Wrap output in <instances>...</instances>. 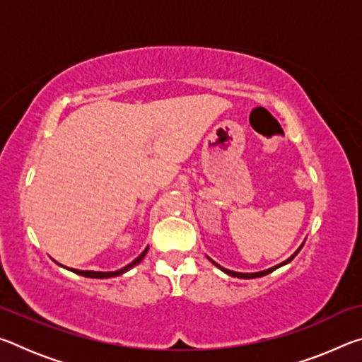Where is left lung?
Listing matches in <instances>:
<instances>
[{"label": "left lung", "instance_id": "8db88e82", "mask_svg": "<svg viewBox=\"0 0 362 362\" xmlns=\"http://www.w3.org/2000/svg\"><path fill=\"white\" fill-rule=\"evenodd\" d=\"M303 247V244L302 246H300L298 249H297V252L293 254V255H291L289 259H287L286 262H283V263H279V265H276V267H273V268H268V269H265V272H259V273H236V272H230V269H226V268H222L220 265H217L216 262H212V263H216V265L222 269V272H225L226 274H230V276H233V278H243V279H254V278H260V276H265V274H268V273H272V272H274V269L276 268H279V267H283V265H286V263H289L293 257H296L298 252H300V249Z\"/></svg>", "mask_w": 362, "mask_h": 362}]
</instances>
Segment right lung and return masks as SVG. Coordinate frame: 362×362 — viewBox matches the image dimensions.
I'll list each match as a JSON object with an SVG mask.
<instances>
[{
    "label": "right lung",
    "mask_w": 362,
    "mask_h": 362,
    "mask_svg": "<svg viewBox=\"0 0 362 362\" xmlns=\"http://www.w3.org/2000/svg\"><path fill=\"white\" fill-rule=\"evenodd\" d=\"M146 250H148V247H146L142 254H140L136 260H134L132 263H129V265L127 267H124V268H121V269H118V272H83V269H71L73 273H76V274H81V276H86V278H97V279H103V278H113V276H118V274H122V273H126L127 269H131L132 267H136V265H139L140 262H142V259L145 257V254H146Z\"/></svg>",
    "instance_id": "right-lung-1"
}]
</instances>
